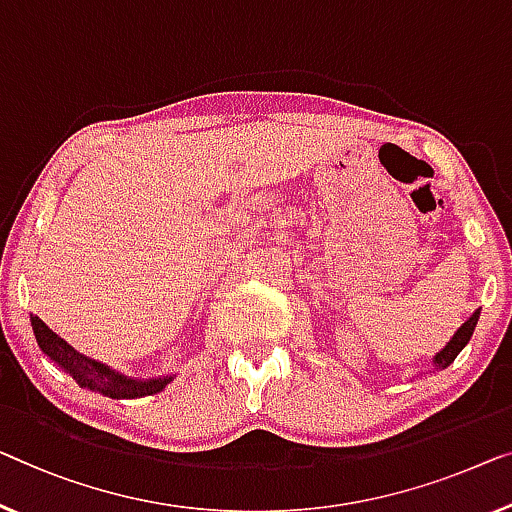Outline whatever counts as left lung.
Wrapping results in <instances>:
<instances>
[{"label": "left lung", "instance_id": "left-lung-1", "mask_svg": "<svg viewBox=\"0 0 512 512\" xmlns=\"http://www.w3.org/2000/svg\"><path fill=\"white\" fill-rule=\"evenodd\" d=\"M478 315H480V312L476 310L474 315H471L467 322H464L460 329H457V333L453 335V340L448 342V345L441 349L437 356H434V365H437V368H446V365H451L457 358V354H460L462 349L467 347V342L471 340V335H474V329L478 324Z\"/></svg>", "mask_w": 512, "mask_h": 512}]
</instances>
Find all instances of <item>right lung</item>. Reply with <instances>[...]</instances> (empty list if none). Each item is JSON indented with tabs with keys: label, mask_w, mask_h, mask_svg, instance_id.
<instances>
[{
	"label": "right lung",
	"mask_w": 512,
	"mask_h": 512,
	"mask_svg": "<svg viewBox=\"0 0 512 512\" xmlns=\"http://www.w3.org/2000/svg\"><path fill=\"white\" fill-rule=\"evenodd\" d=\"M32 329H34L38 347H41L52 361L61 365V368L78 381L82 388H87L91 393H101L105 398H117V400L144 398V395H154L158 391H163V388L174 379V377L147 379V381L128 379L124 375H119V372L110 370L108 365L91 361V358L75 352L64 338H59L55 331H50L36 315H32Z\"/></svg>",
	"instance_id": "add662e5"
}]
</instances>
